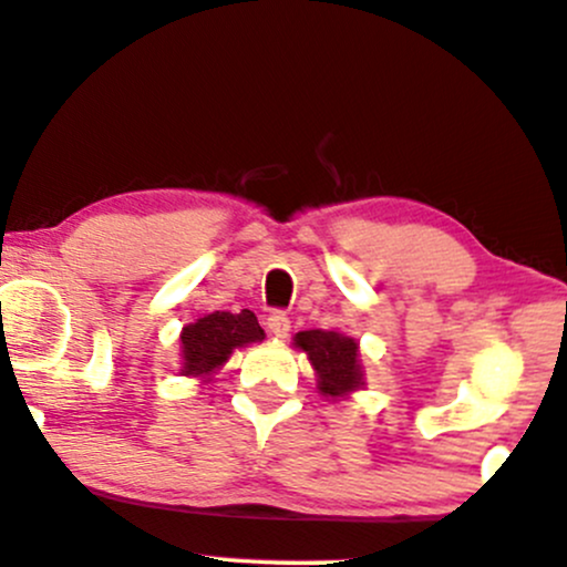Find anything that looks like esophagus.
Segmentation results:
<instances>
[{"label": "esophagus", "instance_id": "esophagus-1", "mask_svg": "<svg viewBox=\"0 0 567 567\" xmlns=\"http://www.w3.org/2000/svg\"><path fill=\"white\" fill-rule=\"evenodd\" d=\"M267 329L269 334H275L277 340H285L290 334V317L285 311H271L267 319Z\"/></svg>", "mask_w": 567, "mask_h": 567}]
</instances>
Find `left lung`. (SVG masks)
<instances>
[{
    "label": "left lung",
    "instance_id": "left-lung-1",
    "mask_svg": "<svg viewBox=\"0 0 567 567\" xmlns=\"http://www.w3.org/2000/svg\"><path fill=\"white\" fill-rule=\"evenodd\" d=\"M292 348L303 350L308 363L317 371V390L321 398L340 400L367 386L361 348L358 340L329 329H306L292 337Z\"/></svg>",
    "mask_w": 567,
    "mask_h": 567
}]
</instances>
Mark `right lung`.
<instances>
[{"label":"right lung","mask_w":567,"mask_h":567,"mask_svg":"<svg viewBox=\"0 0 567 567\" xmlns=\"http://www.w3.org/2000/svg\"><path fill=\"white\" fill-rule=\"evenodd\" d=\"M264 329L254 311L240 313L214 311L185 324L181 332V377H193L200 384H212L214 374L230 361L235 350L264 342Z\"/></svg>","instance_id":"right-lung-1"}]
</instances>
